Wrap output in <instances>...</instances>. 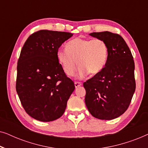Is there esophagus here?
Wrapping results in <instances>:
<instances>
[{
    "label": "esophagus",
    "mask_w": 148,
    "mask_h": 148,
    "mask_svg": "<svg viewBox=\"0 0 148 148\" xmlns=\"http://www.w3.org/2000/svg\"><path fill=\"white\" fill-rule=\"evenodd\" d=\"M82 85V84L81 82H75V88H78V87L81 86Z\"/></svg>",
    "instance_id": "34e87169"
}]
</instances>
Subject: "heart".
<instances>
[{"label": "heart", "mask_w": 148, "mask_h": 148, "mask_svg": "<svg viewBox=\"0 0 148 148\" xmlns=\"http://www.w3.org/2000/svg\"><path fill=\"white\" fill-rule=\"evenodd\" d=\"M108 55V47L101 39H84L77 38L66 44V48H59L56 57L62 69L67 75H73L77 66V77L83 78L89 73L96 75L106 65Z\"/></svg>", "instance_id": "obj_1"}]
</instances>
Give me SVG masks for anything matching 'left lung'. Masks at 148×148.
<instances>
[{"label":"left lung","instance_id":"8db88e82","mask_svg":"<svg viewBox=\"0 0 148 148\" xmlns=\"http://www.w3.org/2000/svg\"><path fill=\"white\" fill-rule=\"evenodd\" d=\"M108 47L106 65L84 83L85 102L95 118L112 120L127 110L135 90V63L131 50L120 35L110 32H93Z\"/></svg>","mask_w":148,"mask_h":148}]
</instances>
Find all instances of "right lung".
I'll use <instances>...</instances> for the list:
<instances>
[{
  "instance_id": "right-lung-1",
  "label": "right lung",
  "mask_w": 148,
  "mask_h": 148,
  "mask_svg": "<svg viewBox=\"0 0 148 148\" xmlns=\"http://www.w3.org/2000/svg\"><path fill=\"white\" fill-rule=\"evenodd\" d=\"M73 36L64 32L40 30L22 48L17 62L16 91L25 112L49 122L63 114L75 90L56 57L62 44Z\"/></svg>"
}]
</instances>
